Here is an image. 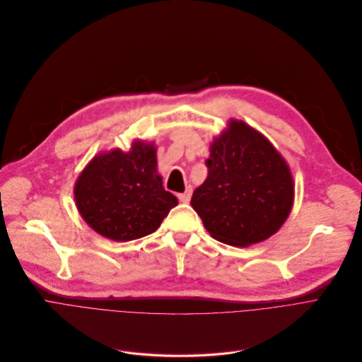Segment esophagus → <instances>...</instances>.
Masks as SVG:
<instances>
[{"label":"esophagus","mask_w":362,"mask_h":362,"mask_svg":"<svg viewBox=\"0 0 362 362\" xmlns=\"http://www.w3.org/2000/svg\"><path fill=\"white\" fill-rule=\"evenodd\" d=\"M190 197H192V189H190V187H187V189L183 192V194H179V195H177L179 201L183 202V204H187V202L190 201Z\"/></svg>","instance_id":"esophagus-1"}]
</instances>
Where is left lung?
Here are the masks:
<instances>
[{
	"label": "left lung",
	"mask_w": 362,
	"mask_h": 362,
	"mask_svg": "<svg viewBox=\"0 0 362 362\" xmlns=\"http://www.w3.org/2000/svg\"><path fill=\"white\" fill-rule=\"evenodd\" d=\"M208 177L190 205L221 243L247 247L274 235L294 204L291 168L272 142L243 120L230 119L212 138Z\"/></svg>",
	"instance_id": "obj_1"
}]
</instances>
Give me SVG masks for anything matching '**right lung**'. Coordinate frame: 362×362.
<instances>
[{"mask_svg": "<svg viewBox=\"0 0 362 362\" xmlns=\"http://www.w3.org/2000/svg\"><path fill=\"white\" fill-rule=\"evenodd\" d=\"M74 201L87 226L115 242L154 233L179 204L163 187L156 144L138 138L129 151L95 154L76 180Z\"/></svg>", "mask_w": 362, "mask_h": 362, "instance_id": "1", "label": "right lung"}]
</instances>
